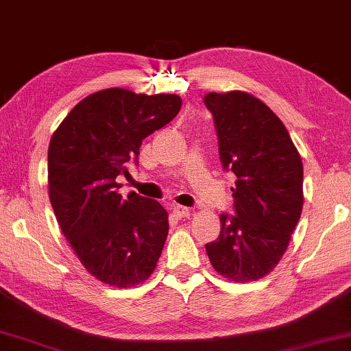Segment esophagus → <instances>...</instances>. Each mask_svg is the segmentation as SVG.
<instances>
[{"label":"esophagus","instance_id":"1","mask_svg":"<svg viewBox=\"0 0 351 351\" xmlns=\"http://www.w3.org/2000/svg\"><path fill=\"white\" fill-rule=\"evenodd\" d=\"M191 215V210L188 207H181V205H176L175 208H173V217L176 219H181V218H188Z\"/></svg>","mask_w":351,"mask_h":351}]
</instances>
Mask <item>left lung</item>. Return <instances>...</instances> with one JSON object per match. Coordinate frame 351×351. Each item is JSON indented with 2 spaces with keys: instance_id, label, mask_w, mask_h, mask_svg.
Returning <instances> with one entry per match:
<instances>
[{
  "instance_id": "obj_1",
  "label": "left lung",
  "mask_w": 351,
  "mask_h": 351,
  "mask_svg": "<svg viewBox=\"0 0 351 351\" xmlns=\"http://www.w3.org/2000/svg\"><path fill=\"white\" fill-rule=\"evenodd\" d=\"M219 158L236 175L234 215L219 217L210 263L236 282L258 281L286 254L303 207V163L281 119L245 91L208 93Z\"/></svg>"
}]
</instances>
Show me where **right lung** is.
I'll use <instances>...</instances> for the list:
<instances>
[{
  "instance_id": "obj_1",
  "label": "right lung",
  "mask_w": 351,
  "mask_h": 351,
  "mask_svg": "<svg viewBox=\"0 0 351 351\" xmlns=\"http://www.w3.org/2000/svg\"><path fill=\"white\" fill-rule=\"evenodd\" d=\"M176 95H136L107 88L78 102L53 133L48 191L60 231L97 281L119 289L143 284L156 269L168 234V213L136 193L121 197L143 139L178 115Z\"/></svg>"
}]
</instances>
